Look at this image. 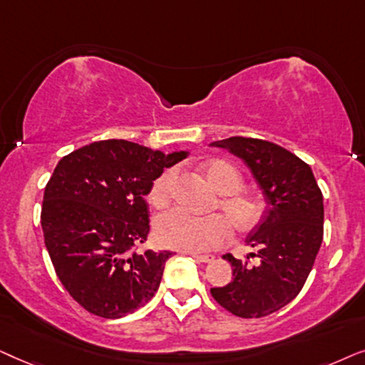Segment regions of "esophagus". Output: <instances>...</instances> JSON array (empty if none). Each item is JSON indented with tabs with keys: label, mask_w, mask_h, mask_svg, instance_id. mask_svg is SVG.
I'll return each mask as SVG.
<instances>
[{
	"label": "esophagus",
	"mask_w": 365,
	"mask_h": 365,
	"mask_svg": "<svg viewBox=\"0 0 365 365\" xmlns=\"http://www.w3.org/2000/svg\"><path fill=\"white\" fill-rule=\"evenodd\" d=\"M190 257L197 262V264H208V262L213 260L212 255H195V254H192Z\"/></svg>",
	"instance_id": "34e87169"
}]
</instances>
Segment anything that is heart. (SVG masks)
Returning a JSON list of instances; mask_svg holds the SVG:
<instances>
[{
	"mask_svg": "<svg viewBox=\"0 0 365 365\" xmlns=\"http://www.w3.org/2000/svg\"><path fill=\"white\" fill-rule=\"evenodd\" d=\"M200 168L213 190L220 193L213 207L220 208L223 215L197 217L183 210L163 213L155 220V237L163 247L190 254L215 250L228 240L230 225L237 233H249L264 217V202L252 193L240 192L242 175L233 165L213 158L203 162ZM175 177V168H167L153 180L148 192L152 207L162 210L170 205Z\"/></svg>",
	"mask_w": 365,
	"mask_h": 365,
	"instance_id": "heart-1",
	"label": "heart"
}]
</instances>
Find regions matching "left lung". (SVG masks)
<instances>
[{"mask_svg":"<svg viewBox=\"0 0 365 365\" xmlns=\"http://www.w3.org/2000/svg\"><path fill=\"white\" fill-rule=\"evenodd\" d=\"M242 158L269 205L247 237L260 264L249 267L227 254L233 279L210 289L212 297L237 317L259 319L297 297L312 270L324 237V198L312 168L297 155L259 138L230 137L210 143ZM249 259V257H247Z\"/></svg>","mask_w":365,"mask_h":365,"instance_id":"left-lung-1","label":"left lung"}]
</instances>
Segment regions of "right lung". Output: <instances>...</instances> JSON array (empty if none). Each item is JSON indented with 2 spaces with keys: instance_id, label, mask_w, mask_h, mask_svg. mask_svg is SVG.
Instances as JSON below:
<instances>
[{
  "instance_id": "obj_1",
  "label": "right lung",
  "mask_w": 365,
  "mask_h": 365,
  "mask_svg": "<svg viewBox=\"0 0 365 365\" xmlns=\"http://www.w3.org/2000/svg\"><path fill=\"white\" fill-rule=\"evenodd\" d=\"M185 157L103 140L58 162L43 197V237L63 287L90 314L125 317L158 290L172 252H137L150 232L145 195Z\"/></svg>"
}]
</instances>
